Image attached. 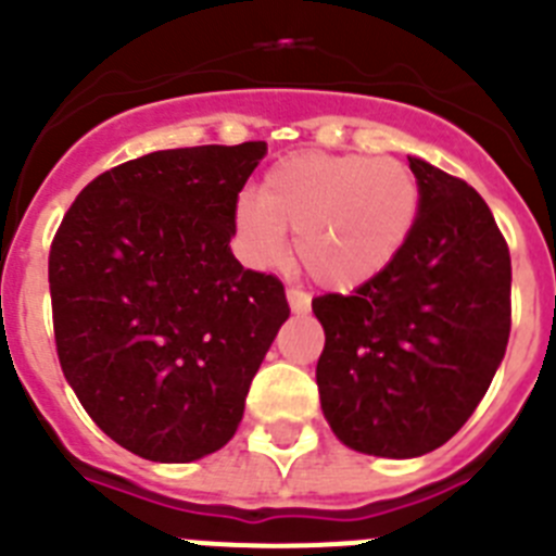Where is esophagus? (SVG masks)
Returning a JSON list of instances; mask_svg holds the SVG:
<instances>
[{
    "label": "esophagus",
    "mask_w": 556,
    "mask_h": 556,
    "mask_svg": "<svg viewBox=\"0 0 556 556\" xmlns=\"http://www.w3.org/2000/svg\"><path fill=\"white\" fill-rule=\"evenodd\" d=\"M287 301H289V308H292L294 314H306L308 308H312L308 294L301 292V289H287Z\"/></svg>",
    "instance_id": "obj_1"
}]
</instances>
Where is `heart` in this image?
I'll return each mask as SVG.
<instances>
[{"instance_id":"b5f03b06","label":"heart","mask_w":556,"mask_h":556,"mask_svg":"<svg viewBox=\"0 0 556 556\" xmlns=\"http://www.w3.org/2000/svg\"><path fill=\"white\" fill-rule=\"evenodd\" d=\"M420 184L397 159L306 150L267 169L258 198L236 205V233L255 267L294 253L314 281L356 289L395 262L420 217Z\"/></svg>"}]
</instances>
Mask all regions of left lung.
<instances>
[{"instance_id":"8db88e82","label":"left lung","mask_w":556,"mask_h":556,"mask_svg":"<svg viewBox=\"0 0 556 556\" xmlns=\"http://www.w3.org/2000/svg\"><path fill=\"white\" fill-rule=\"evenodd\" d=\"M420 217L395 262L351 294H320L317 362L333 434L358 454L409 459L448 443L509 342V248L479 191L412 159Z\"/></svg>"}]
</instances>
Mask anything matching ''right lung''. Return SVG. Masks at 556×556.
<instances>
[{
  "mask_svg": "<svg viewBox=\"0 0 556 556\" xmlns=\"http://www.w3.org/2000/svg\"><path fill=\"white\" fill-rule=\"evenodd\" d=\"M264 141L159 150L102 172L49 250L58 358L83 409L150 462H194L239 429L287 323L283 283L230 253Z\"/></svg>",
  "mask_w": 556,
  "mask_h": 556,
  "instance_id": "add662e5",
  "label": "right lung"
}]
</instances>
